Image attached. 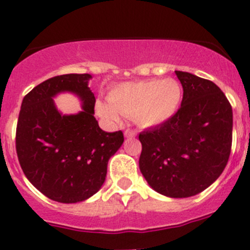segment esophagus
Masks as SVG:
<instances>
[{
  "instance_id": "34e87169",
  "label": "esophagus",
  "mask_w": 250,
  "mask_h": 250,
  "mask_svg": "<svg viewBox=\"0 0 250 250\" xmlns=\"http://www.w3.org/2000/svg\"><path fill=\"white\" fill-rule=\"evenodd\" d=\"M135 135H137V130L130 129V128H128V129L125 130V138H134Z\"/></svg>"
}]
</instances>
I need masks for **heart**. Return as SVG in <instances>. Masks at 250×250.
Here are the masks:
<instances>
[{
    "mask_svg": "<svg viewBox=\"0 0 250 250\" xmlns=\"http://www.w3.org/2000/svg\"><path fill=\"white\" fill-rule=\"evenodd\" d=\"M181 100V88L176 81L151 80L128 82L113 88L110 104L97 102L98 113L110 121H118L120 113L134 117L144 127H153L173 117Z\"/></svg>",
    "mask_w": 250,
    "mask_h": 250,
    "instance_id": "obj_1",
    "label": "heart"
}]
</instances>
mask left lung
Returning a JSON list of instances; mask_svg holds the SVG:
<instances>
[{
	"label": "left lung",
	"mask_w": 250,
	"mask_h": 250,
	"mask_svg": "<svg viewBox=\"0 0 250 250\" xmlns=\"http://www.w3.org/2000/svg\"><path fill=\"white\" fill-rule=\"evenodd\" d=\"M181 106L162 125L139 134V167L161 195L191 197L224 172L232 146V107L211 81L175 71Z\"/></svg>",
	"instance_id": "8db88e82"
}]
</instances>
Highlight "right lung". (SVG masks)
<instances>
[{
  "instance_id": "add662e5",
  "label": "right lung",
  "mask_w": 250,
  "mask_h": 250,
  "mask_svg": "<svg viewBox=\"0 0 250 250\" xmlns=\"http://www.w3.org/2000/svg\"><path fill=\"white\" fill-rule=\"evenodd\" d=\"M89 78L88 74H67L40 83L24 97L18 117L20 167L40 192L60 203L81 202L98 192L110 157L125 140L122 130L107 133L98 125ZM60 91L76 92L83 111L60 115L51 99Z\"/></svg>"
}]
</instances>
